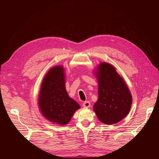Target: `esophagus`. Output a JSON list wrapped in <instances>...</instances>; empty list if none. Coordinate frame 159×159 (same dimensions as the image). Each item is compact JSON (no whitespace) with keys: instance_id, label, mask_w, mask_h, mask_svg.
Returning <instances> with one entry per match:
<instances>
[{"instance_id":"esophagus-1","label":"esophagus","mask_w":159,"mask_h":159,"mask_svg":"<svg viewBox=\"0 0 159 159\" xmlns=\"http://www.w3.org/2000/svg\"><path fill=\"white\" fill-rule=\"evenodd\" d=\"M90 105H91V104H90L89 102H85L83 103V107H84L88 108V107H90Z\"/></svg>"}]
</instances>
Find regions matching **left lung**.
<instances>
[{
    "instance_id": "obj_1",
    "label": "left lung",
    "mask_w": 159,
    "mask_h": 159,
    "mask_svg": "<svg viewBox=\"0 0 159 159\" xmlns=\"http://www.w3.org/2000/svg\"><path fill=\"white\" fill-rule=\"evenodd\" d=\"M93 73L98 82V99L93 111L98 119L105 125L121 121L129 114L133 100L125 81L106 62H101Z\"/></svg>"
}]
</instances>
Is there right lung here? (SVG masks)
Segmentation results:
<instances>
[{
	"instance_id": "right-lung-1",
	"label": "right lung",
	"mask_w": 159,
	"mask_h": 159,
	"mask_svg": "<svg viewBox=\"0 0 159 159\" xmlns=\"http://www.w3.org/2000/svg\"><path fill=\"white\" fill-rule=\"evenodd\" d=\"M42 116L60 125L68 124L80 105L71 99L66 89L65 69L62 66L53 67L42 80L38 100Z\"/></svg>"
}]
</instances>
